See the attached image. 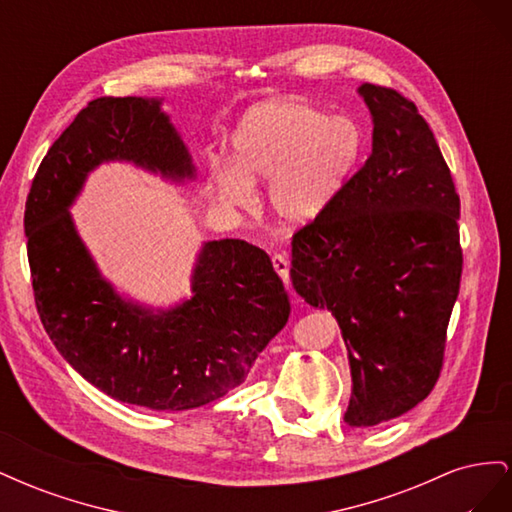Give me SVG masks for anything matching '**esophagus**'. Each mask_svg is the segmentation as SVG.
I'll return each instance as SVG.
<instances>
[{"mask_svg": "<svg viewBox=\"0 0 512 512\" xmlns=\"http://www.w3.org/2000/svg\"><path fill=\"white\" fill-rule=\"evenodd\" d=\"M271 262H273V269H275V273L280 275L284 282H288V269H290V265H288V258H286V256H282V254H273Z\"/></svg>", "mask_w": 512, "mask_h": 512, "instance_id": "obj_1", "label": "esophagus"}]
</instances>
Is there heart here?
I'll return each instance as SVG.
<instances>
[{
    "instance_id": "b5f03b06",
    "label": "heart",
    "mask_w": 512,
    "mask_h": 512,
    "mask_svg": "<svg viewBox=\"0 0 512 512\" xmlns=\"http://www.w3.org/2000/svg\"><path fill=\"white\" fill-rule=\"evenodd\" d=\"M365 130L348 115H329L305 100L260 102L230 134L232 162L209 166V185L222 205L254 203V185H267L271 213L286 226L322 218L342 196L365 156Z\"/></svg>"
}]
</instances>
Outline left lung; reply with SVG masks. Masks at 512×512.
Masks as SVG:
<instances>
[{"instance_id":"left-lung-1","label":"left lung","mask_w":512,"mask_h":512,"mask_svg":"<svg viewBox=\"0 0 512 512\" xmlns=\"http://www.w3.org/2000/svg\"><path fill=\"white\" fill-rule=\"evenodd\" d=\"M371 156L337 203L292 239L290 282L329 309L348 348L352 393L344 421H391L429 395L442 367L459 294V196L416 106L361 85Z\"/></svg>"}]
</instances>
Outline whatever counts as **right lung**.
Here are the masks:
<instances>
[{
    "mask_svg": "<svg viewBox=\"0 0 512 512\" xmlns=\"http://www.w3.org/2000/svg\"><path fill=\"white\" fill-rule=\"evenodd\" d=\"M164 98H98L46 153L25 203L27 258L46 335L70 367L121 404L205 406L239 386L290 314L269 256L241 239L205 241L190 297L153 307L119 292L79 235L72 205L102 164L166 183L196 179Z\"/></svg>",
    "mask_w": 512,
    "mask_h": 512,
    "instance_id": "1",
    "label": "right lung"
}]
</instances>
